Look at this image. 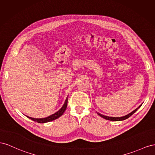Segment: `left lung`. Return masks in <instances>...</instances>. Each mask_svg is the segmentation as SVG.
<instances>
[{"instance_id": "8db88e82", "label": "left lung", "mask_w": 155, "mask_h": 155, "mask_svg": "<svg viewBox=\"0 0 155 155\" xmlns=\"http://www.w3.org/2000/svg\"><path fill=\"white\" fill-rule=\"evenodd\" d=\"M140 107H141V106H140V107H139L138 108H136L135 110H134L133 112H131V113H130L129 114L126 115V116H123V117H108V116H104V115L101 114H99V113H98V112H97V114H98L99 116H100L101 117H103L104 119H107V120L113 121H122V120H125V119H127V118H129V117H130L132 114H134V113L137 111V110H138V109Z\"/></svg>"}]
</instances>
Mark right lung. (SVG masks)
Returning a JSON list of instances; mask_svg holds the SVG:
<instances>
[{
    "instance_id": "1",
    "label": "right lung",
    "mask_w": 155,
    "mask_h": 155,
    "mask_svg": "<svg viewBox=\"0 0 155 155\" xmlns=\"http://www.w3.org/2000/svg\"><path fill=\"white\" fill-rule=\"evenodd\" d=\"M68 98L66 99L65 101V103L63 105V107H61L58 112L54 113V114L51 115V116H48L47 117H45V118H41V119H36V118H32V117H28L27 116V117L30 118V119H32V120L36 121V122H38V123H47V122H49V121H53L54 120V119H58V117H60L61 115H62L64 114V112H65V110L66 109V108H67V105H68Z\"/></svg>"
}]
</instances>
